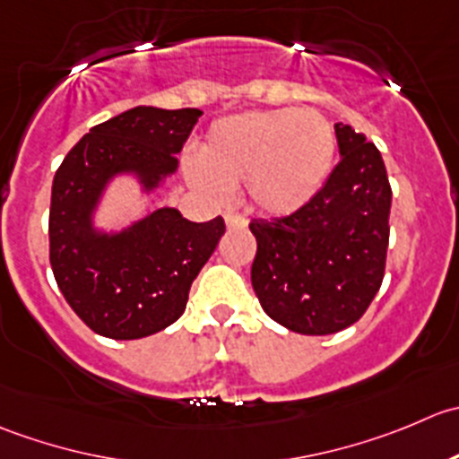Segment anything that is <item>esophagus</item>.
I'll use <instances>...</instances> for the list:
<instances>
[{
  "label": "esophagus",
  "mask_w": 459,
  "mask_h": 459,
  "mask_svg": "<svg viewBox=\"0 0 459 459\" xmlns=\"http://www.w3.org/2000/svg\"><path fill=\"white\" fill-rule=\"evenodd\" d=\"M225 223H228L230 230H243L245 225H247V219L236 214V212H228V214H225Z\"/></svg>",
  "instance_id": "34e87169"
}]
</instances>
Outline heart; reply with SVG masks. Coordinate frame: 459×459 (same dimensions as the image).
Listing matches in <instances>:
<instances>
[{
    "mask_svg": "<svg viewBox=\"0 0 459 459\" xmlns=\"http://www.w3.org/2000/svg\"><path fill=\"white\" fill-rule=\"evenodd\" d=\"M334 153L337 135L319 111H249L214 122L201 158H189L185 174L194 187L219 201L247 183V196L258 212L290 216L319 194Z\"/></svg>",
    "mask_w": 459,
    "mask_h": 459,
    "instance_id": "obj_1",
    "label": "heart"
}]
</instances>
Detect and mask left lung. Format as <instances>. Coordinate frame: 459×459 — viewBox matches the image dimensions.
<instances>
[{
    "label": "left lung",
    "instance_id": "1",
    "mask_svg": "<svg viewBox=\"0 0 459 459\" xmlns=\"http://www.w3.org/2000/svg\"><path fill=\"white\" fill-rule=\"evenodd\" d=\"M342 160L294 214L252 221V288L270 319L301 334H333L364 316L379 292L390 192L382 153L337 122Z\"/></svg>",
    "mask_w": 459,
    "mask_h": 459
}]
</instances>
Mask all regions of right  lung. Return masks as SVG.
Listing matches in <instances>:
<instances>
[{
    "label": "right lung",
    "mask_w": 459,
    "mask_h": 459,
    "mask_svg": "<svg viewBox=\"0 0 459 459\" xmlns=\"http://www.w3.org/2000/svg\"><path fill=\"white\" fill-rule=\"evenodd\" d=\"M201 108L135 107L93 126L56 171L48 214L51 267L66 303L102 337L143 339L185 312L189 288L214 254L225 221L192 223L160 207L122 231L93 228V212L116 176L153 192L178 169Z\"/></svg>",
    "instance_id": "right-lung-1"
}]
</instances>
